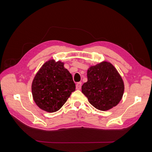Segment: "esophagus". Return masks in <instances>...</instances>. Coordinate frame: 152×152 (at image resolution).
I'll return each mask as SVG.
<instances>
[{"label": "esophagus", "mask_w": 152, "mask_h": 152, "mask_svg": "<svg viewBox=\"0 0 152 152\" xmlns=\"http://www.w3.org/2000/svg\"><path fill=\"white\" fill-rule=\"evenodd\" d=\"M82 86V82H77L76 84V89H80Z\"/></svg>", "instance_id": "obj_1"}]
</instances>
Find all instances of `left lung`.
<instances>
[{
    "instance_id": "obj_1",
    "label": "left lung",
    "mask_w": 152,
    "mask_h": 152,
    "mask_svg": "<svg viewBox=\"0 0 152 152\" xmlns=\"http://www.w3.org/2000/svg\"><path fill=\"white\" fill-rule=\"evenodd\" d=\"M87 82L82 92L98 110L105 111L120 102L124 91L122 77L111 63L103 61L87 70Z\"/></svg>"
}]
</instances>
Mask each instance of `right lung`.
I'll return each mask as SVG.
<instances>
[{"label":"right lung","instance_id":"add662e5","mask_svg":"<svg viewBox=\"0 0 152 152\" xmlns=\"http://www.w3.org/2000/svg\"><path fill=\"white\" fill-rule=\"evenodd\" d=\"M63 65L61 61L49 60L37 73L32 82L34 102L46 112L58 111L75 90L72 74Z\"/></svg>","mask_w":152,"mask_h":152}]
</instances>
